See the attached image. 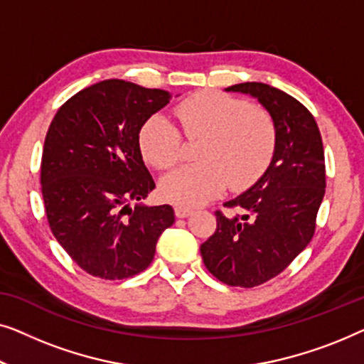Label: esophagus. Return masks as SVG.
<instances>
[{"label":"esophagus","instance_id":"esophagus-1","mask_svg":"<svg viewBox=\"0 0 364 364\" xmlns=\"http://www.w3.org/2000/svg\"><path fill=\"white\" fill-rule=\"evenodd\" d=\"M175 214H176V218H188V216H191L193 214V209H189V208H184V206H176L175 208Z\"/></svg>","mask_w":364,"mask_h":364}]
</instances>
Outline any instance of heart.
<instances>
[{
	"instance_id": "obj_1",
	"label": "heart",
	"mask_w": 364,
	"mask_h": 364,
	"mask_svg": "<svg viewBox=\"0 0 364 364\" xmlns=\"http://www.w3.org/2000/svg\"><path fill=\"white\" fill-rule=\"evenodd\" d=\"M184 136L199 143L196 165L163 178L161 193L180 206H199L226 186L240 191L267 170L277 145L275 122L262 107L221 92H199L176 105ZM141 155L158 170L175 166L183 156V138L161 115H153L138 135Z\"/></svg>"
}]
</instances>
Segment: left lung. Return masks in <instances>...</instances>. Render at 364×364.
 <instances>
[{"label":"left lung","instance_id":"8db88e82","mask_svg":"<svg viewBox=\"0 0 364 364\" xmlns=\"http://www.w3.org/2000/svg\"><path fill=\"white\" fill-rule=\"evenodd\" d=\"M252 95L275 122L277 145L260 180L216 211V231L201 244L203 262L223 284L260 285L289 267L314 237L325 196V153L318 125L305 105L262 82L226 89Z\"/></svg>","mask_w":364,"mask_h":364}]
</instances>
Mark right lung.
<instances>
[{
	"mask_svg": "<svg viewBox=\"0 0 364 364\" xmlns=\"http://www.w3.org/2000/svg\"><path fill=\"white\" fill-rule=\"evenodd\" d=\"M170 99L166 90L109 79L70 97L50 122L41 161L46 216L65 252L94 277L143 272L175 223L170 204H141L155 181L138 145L143 124Z\"/></svg>",
	"mask_w": 364,
	"mask_h": 364,
	"instance_id": "obj_1",
	"label": "right lung"
}]
</instances>
